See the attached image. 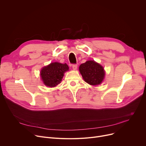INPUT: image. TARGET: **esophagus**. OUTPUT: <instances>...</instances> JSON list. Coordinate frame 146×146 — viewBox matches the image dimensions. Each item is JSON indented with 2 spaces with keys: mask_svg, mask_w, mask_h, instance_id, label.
<instances>
[{
  "mask_svg": "<svg viewBox=\"0 0 146 146\" xmlns=\"http://www.w3.org/2000/svg\"><path fill=\"white\" fill-rule=\"evenodd\" d=\"M72 68L73 70H76L77 68V64H73L72 65Z\"/></svg>",
  "mask_w": 146,
  "mask_h": 146,
  "instance_id": "34e87169",
  "label": "esophagus"
}]
</instances>
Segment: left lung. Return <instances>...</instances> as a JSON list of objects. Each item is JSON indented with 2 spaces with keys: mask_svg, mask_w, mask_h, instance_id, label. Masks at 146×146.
<instances>
[{
  "mask_svg": "<svg viewBox=\"0 0 146 146\" xmlns=\"http://www.w3.org/2000/svg\"><path fill=\"white\" fill-rule=\"evenodd\" d=\"M79 70L84 81L92 86L100 84L105 77L103 68L94 60H88L82 64Z\"/></svg>",
  "mask_w": 146,
  "mask_h": 146,
  "instance_id": "obj_1",
  "label": "left lung"
}]
</instances>
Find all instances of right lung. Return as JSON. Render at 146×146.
I'll use <instances>...</instances> for the list:
<instances>
[{"mask_svg":"<svg viewBox=\"0 0 146 146\" xmlns=\"http://www.w3.org/2000/svg\"><path fill=\"white\" fill-rule=\"evenodd\" d=\"M68 70H69V67L66 64H62L54 62L41 69L40 75L46 86L54 87L59 84L64 77V73Z\"/></svg>","mask_w":146,"mask_h":146,"instance_id":"1","label":"right lung"}]
</instances>
